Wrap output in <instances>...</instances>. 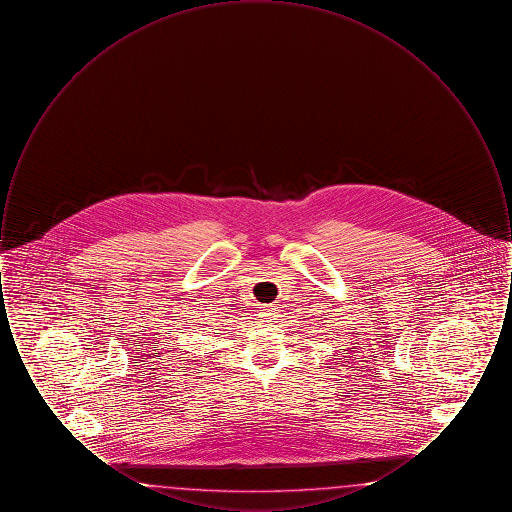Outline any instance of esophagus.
I'll list each match as a JSON object with an SVG mask.
<instances>
[{
  "mask_svg": "<svg viewBox=\"0 0 512 512\" xmlns=\"http://www.w3.org/2000/svg\"><path fill=\"white\" fill-rule=\"evenodd\" d=\"M276 315V307L274 305H263V307H259V317L263 322H268V320H272Z\"/></svg>",
  "mask_w": 512,
  "mask_h": 512,
  "instance_id": "obj_1",
  "label": "esophagus"
}]
</instances>
